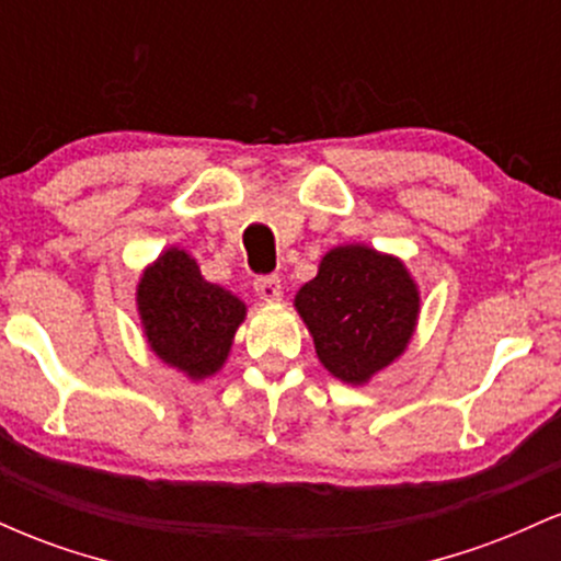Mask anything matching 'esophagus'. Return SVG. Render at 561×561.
<instances>
[{"label": "esophagus", "instance_id": "34e87169", "mask_svg": "<svg viewBox=\"0 0 561 561\" xmlns=\"http://www.w3.org/2000/svg\"><path fill=\"white\" fill-rule=\"evenodd\" d=\"M255 295L263 302H276L282 300V282L279 276H261V279H255Z\"/></svg>", "mask_w": 561, "mask_h": 561}]
</instances>
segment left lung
Masks as SVG:
<instances>
[{"label": "left lung", "instance_id": "1", "mask_svg": "<svg viewBox=\"0 0 561 561\" xmlns=\"http://www.w3.org/2000/svg\"><path fill=\"white\" fill-rule=\"evenodd\" d=\"M321 366L362 388L403 356L420 324L422 295L392 253L347 242L327 250L293 300Z\"/></svg>", "mask_w": 561, "mask_h": 561}]
</instances>
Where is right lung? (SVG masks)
Returning a JSON list of instances; mask_svg holds the SVG:
<instances>
[{
    "label": "right lung",
    "instance_id": "1",
    "mask_svg": "<svg viewBox=\"0 0 561 561\" xmlns=\"http://www.w3.org/2000/svg\"><path fill=\"white\" fill-rule=\"evenodd\" d=\"M137 313L145 343L160 362L199 382L224 369L248 306L205 279L197 261L171 244L141 268Z\"/></svg>",
    "mask_w": 561,
    "mask_h": 561
}]
</instances>
